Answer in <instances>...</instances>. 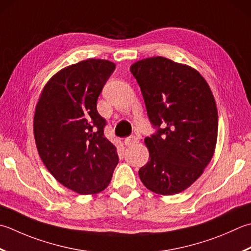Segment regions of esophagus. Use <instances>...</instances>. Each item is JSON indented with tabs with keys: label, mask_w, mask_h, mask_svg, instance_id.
Listing matches in <instances>:
<instances>
[{
	"label": "esophagus",
	"mask_w": 251,
	"mask_h": 251,
	"mask_svg": "<svg viewBox=\"0 0 251 251\" xmlns=\"http://www.w3.org/2000/svg\"><path fill=\"white\" fill-rule=\"evenodd\" d=\"M137 142H138V138H137L136 136H129V137H127V138L124 139V144L127 147L134 146L135 144H137Z\"/></svg>",
	"instance_id": "esophagus-1"
}]
</instances>
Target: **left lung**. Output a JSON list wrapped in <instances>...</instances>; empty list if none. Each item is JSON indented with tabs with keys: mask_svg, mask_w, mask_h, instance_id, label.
Listing matches in <instances>:
<instances>
[{
	"mask_svg": "<svg viewBox=\"0 0 251 251\" xmlns=\"http://www.w3.org/2000/svg\"><path fill=\"white\" fill-rule=\"evenodd\" d=\"M155 132L139 177L149 190L175 195L202 174L214 153L218 110L204 78L187 65L154 56L130 66Z\"/></svg>",
	"mask_w": 251,
	"mask_h": 251,
	"instance_id": "left-lung-1",
	"label": "left lung"
}]
</instances>
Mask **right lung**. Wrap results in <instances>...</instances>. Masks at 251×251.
Instances as JSON below:
<instances>
[{"mask_svg": "<svg viewBox=\"0 0 251 251\" xmlns=\"http://www.w3.org/2000/svg\"><path fill=\"white\" fill-rule=\"evenodd\" d=\"M114 70V63L96 58L64 68L43 88L34 112L42 162L58 183L80 195L105 189L119 163L116 147L104 136L106 121L97 110Z\"/></svg>", "mask_w": 251, "mask_h": 251, "instance_id": "right-lung-1", "label": "right lung"}]
</instances>
